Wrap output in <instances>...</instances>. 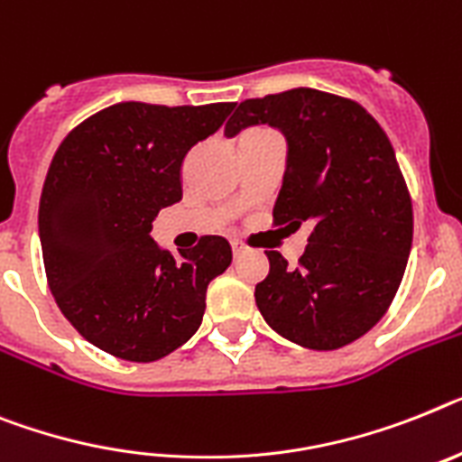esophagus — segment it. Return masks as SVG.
<instances>
[{
  "instance_id": "1",
  "label": "esophagus",
  "mask_w": 462,
  "mask_h": 462,
  "mask_svg": "<svg viewBox=\"0 0 462 462\" xmlns=\"http://www.w3.org/2000/svg\"><path fill=\"white\" fill-rule=\"evenodd\" d=\"M232 254H235V258H239L242 254H246V249H244L242 242H232Z\"/></svg>"
}]
</instances>
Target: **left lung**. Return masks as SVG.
Here are the masks:
<instances>
[{"instance_id":"left-lung-1","label":"left lung","mask_w":462,"mask_h":462,"mask_svg":"<svg viewBox=\"0 0 462 462\" xmlns=\"http://www.w3.org/2000/svg\"><path fill=\"white\" fill-rule=\"evenodd\" d=\"M258 124L286 138L274 223L308 225L310 237L298 267L265 251L255 305L291 343L338 350L378 324L402 284L413 242L404 176L381 124L355 100L303 87L244 100L225 135Z\"/></svg>"}]
</instances>
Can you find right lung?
I'll list each match as a JSON object with an SVG mask.
<instances>
[{
  "instance_id": "right-lung-1",
  "label": "right lung",
  "mask_w": 462,
  "mask_h": 462,
  "mask_svg": "<svg viewBox=\"0 0 462 462\" xmlns=\"http://www.w3.org/2000/svg\"><path fill=\"white\" fill-rule=\"evenodd\" d=\"M232 103H117L60 143L40 199L49 289L81 338L126 362L162 359L197 333L208 282L227 270V239L173 255L152 220L183 197L185 154L223 126Z\"/></svg>"
}]
</instances>
